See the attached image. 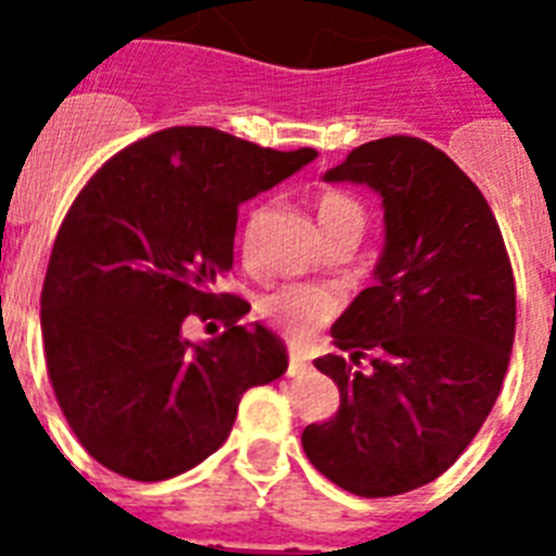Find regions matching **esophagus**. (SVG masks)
Wrapping results in <instances>:
<instances>
[{
    "mask_svg": "<svg viewBox=\"0 0 556 556\" xmlns=\"http://www.w3.org/2000/svg\"><path fill=\"white\" fill-rule=\"evenodd\" d=\"M312 370V362L303 351H289V367H287V376L298 378V376H306Z\"/></svg>",
    "mask_w": 556,
    "mask_h": 556,
    "instance_id": "1",
    "label": "esophagus"
}]
</instances>
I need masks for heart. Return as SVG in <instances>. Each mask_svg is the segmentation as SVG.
Returning a JSON list of instances; mask_svg holds the SVG:
<instances>
[{"mask_svg":"<svg viewBox=\"0 0 556 556\" xmlns=\"http://www.w3.org/2000/svg\"><path fill=\"white\" fill-rule=\"evenodd\" d=\"M317 219H320L326 239L339 233L362 236L367 225V211L348 191L328 189L317 198ZM244 248H250V236L244 239ZM339 303L342 301H339L337 289L323 287V283H283L264 294L258 303V314L287 337L301 339L323 326L328 317H333Z\"/></svg>","mask_w":556,"mask_h":556,"instance_id":"1","label":"heart"}]
</instances>
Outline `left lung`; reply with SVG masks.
Masks as SVG:
<instances>
[{"instance_id":"left-lung-1","label":"left lung","mask_w":556,"mask_h":556,"mask_svg":"<svg viewBox=\"0 0 556 556\" xmlns=\"http://www.w3.org/2000/svg\"><path fill=\"white\" fill-rule=\"evenodd\" d=\"M326 180L384 198L387 242L376 287L331 328L351 358L314 362L339 387L337 415L301 440L333 484L387 498L443 476L488 420L513 353V264L479 186L429 141H367Z\"/></svg>"}]
</instances>
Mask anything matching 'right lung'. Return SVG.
Segmentation results:
<instances>
[{"mask_svg": "<svg viewBox=\"0 0 556 556\" xmlns=\"http://www.w3.org/2000/svg\"><path fill=\"white\" fill-rule=\"evenodd\" d=\"M317 159L217 127H166L91 175L58 230L41 289L47 372L83 448L113 473L161 481L228 440L250 387L287 370L248 303L217 292L233 267L239 205ZM189 313L226 331L182 337Z\"/></svg>", "mask_w": 556, "mask_h": 556, "instance_id": "1", "label": "right lung"}]
</instances>
